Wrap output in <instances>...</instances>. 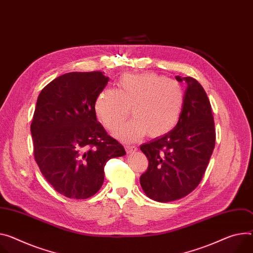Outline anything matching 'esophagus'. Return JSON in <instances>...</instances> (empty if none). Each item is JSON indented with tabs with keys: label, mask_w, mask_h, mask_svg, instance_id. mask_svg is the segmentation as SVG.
Instances as JSON below:
<instances>
[{
	"label": "esophagus",
	"mask_w": 253,
	"mask_h": 253,
	"mask_svg": "<svg viewBox=\"0 0 253 253\" xmlns=\"http://www.w3.org/2000/svg\"><path fill=\"white\" fill-rule=\"evenodd\" d=\"M125 149H126L127 153H133L137 150V146H135V145H126Z\"/></svg>",
	"instance_id": "1"
}]
</instances>
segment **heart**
Instances as JSON below:
<instances>
[{
  "label": "heart",
  "mask_w": 253,
  "mask_h": 253,
  "mask_svg": "<svg viewBox=\"0 0 253 253\" xmlns=\"http://www.w3.org/2000/svg\"><path fill=\"white\" fill-rule=\"evenodd\" d=\"M183 105L185 90L178 82L145 73L122 76L116 90L100 91L94 108L100 122L111 132L123 124L131 110L134 119L117 132V137L133 141L145 133L158 138L170 132L180 119Z\"/></svg>",
  "instance_id": "heart-1"
}]
</instances>
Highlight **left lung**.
I'll return each instance as SVG.
<instances>
[{
	"label": "left lung",
	"mask_w": 253,
	"mask_h": 253,
	"mask_svg": "<svg viewBox=\"0 0 253 253\" xmlns=\"http://www.w3.org/2000/svg\"><path fill=\"white\" fill-rule=\"evenodd\" d=\"M187 84L180 119L168 134L140 146L148 158L140 185L150 199L167 203L181 199L201 182L216 141L210 101L191 77H175Z\"/></svg>",
	"instance_id": "1"
}]
</instances>
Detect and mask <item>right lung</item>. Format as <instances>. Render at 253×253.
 I'll list each match as a JSON object with an SVG mask.
<instances>
[{
    "mask_svg": "<svg viewBox=\"0 0 253 253\" xmlns=\"http://www.w3.org/2000/svg\"><path fill=\"white\" fill-rule=\"evenodd\" d=\"M108 82L102 72L68 73L38 96L30 127L34 157L45 179L66 198L94 196L108 160L126 154L97 121L95 101Z\"/></svg>",
    "mask_w": 253,
    "mask_h": 253,
    "instance_id": "1",
    "label": "right lung"
}]
</instances>
